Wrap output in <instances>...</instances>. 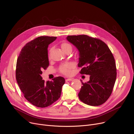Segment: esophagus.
<instances>
[{
  "mask_svg": "<svg viewBox=\"0 0 134 134\" xmlns=\"http://www.w3.org/2000/svg\"><path fill=\"white\" fill-rule=\"evenodd\" d=\"M73 79L72 78H67V79H66V81H71Z\"/></svg>",
  "mask_w": 134,
  "mask_h": 134,
  "instance_id": "obj_1",
  "label": "esophagus"
}]
</instances>
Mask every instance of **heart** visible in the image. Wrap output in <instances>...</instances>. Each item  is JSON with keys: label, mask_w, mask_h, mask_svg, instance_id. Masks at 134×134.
Wrapping results in <instances>:
<instances>
[{"label": "heart", "mask_w": 134, "mask_h": 134, "mask_svg": "<svg viewBox=\"0 0 134 134\" xmlns=\"http://www.w3.org/2000/svg\"><path fill=\"white\" fill-rule=\"evenodd\" d=\"M61 47L63 50L64 51V52L67 51L68 49H71V50H72V46L68 43H63L61 44ZM73 67V63L71 62H66L62 63L61 65H60L59 67V70L60 73L65 75H68L71 73V69Z\"/></svg>", "instance_id": "b5f03b06"}]
</instances>
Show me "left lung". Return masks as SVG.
Returning <instances> with one entry per match:
<instances>
[{
	"instance_id": "obj_1",
	"label": "left lung",
	"mask_w": 134,
	"mask_h": 134,
	"mask_svg": "<svg viewBox=\"0 0 134 134\" xmlns=\"http://www.w3.org/2000/svg\"><path fill=\"white\" fill-rule=\"evenodd\" d=\"M67 40L79 52L78 67L81 74L90 75L78 96L83 103L99 106L106 102L113 90L117 76L114 55L107 44L100 39L86 35L68 36Z\"/></svg>"
}]
</instances>
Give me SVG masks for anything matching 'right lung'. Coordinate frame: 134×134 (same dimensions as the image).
Masks as SVG:
<instances>
[{
  "label": "right lung",
  "mask_w": 134,
  "mask_h": 134,
  "mask_svg": "<svg viewBox=\"0 0 134 134\" xmlns=\"http://www.w3.org/2000/svg\"><path fill=\"white\" fill-rule=\"evenodd\" d=\"M56 37L40 36L28 42L18 57L16 78L26 99L38 108H46L53 104L61 96L65 79L62 76L45 82L41 74L49 63L48 47Z\"/></svg>",
  "instance_id": "obj_1"
}]
</instances>
